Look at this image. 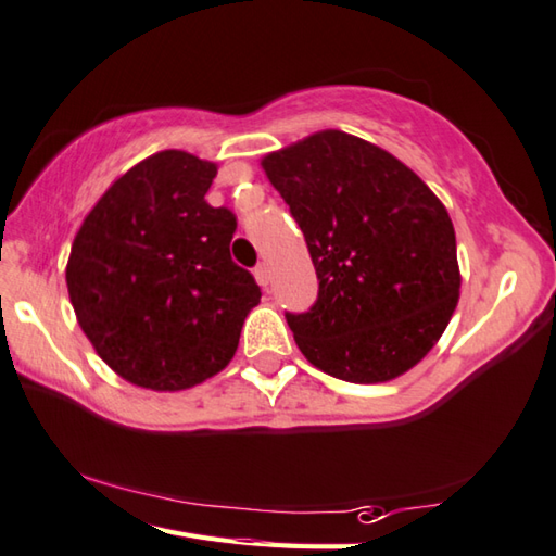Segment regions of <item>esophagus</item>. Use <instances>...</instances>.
<instances>
[{
    "label": "esophagus",
    "mask_w": 556,
    "mask_h": 556,
    "mask_svg": "<svg viewBox=\"0 0 556 556\" xmlns=\"http://www.w3.org/2000/svg\"><path fill=\"white\" fill-rule=\"evenodd\" d=\"M255 279H257L260 287L267 289V285H269V267L267 265H257L255 267Z\"/></svg>",
    "instance_id": "esophagus-1"
}]
</instances>
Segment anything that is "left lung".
Wrapping results in <instances>:
<instances>
[{
  "label": "left lung",
  "mask_w": 556,
  "mask_h": 556,
  "mask_svg": "<svg viewBox=\"0 0 556 556\" xmlns=\"http://www.w3.org/2000/svg\"><path fill=\"white\" fill-rule=\"evenodd\" d=\"M318 275L287 313L313 367L352 383L401 377L435 348L459 301L454 226L430 187L375 143L320 130L262 157Z\"/></svg>",
  "instance_id": "left-lung-1"
}]
</instances>
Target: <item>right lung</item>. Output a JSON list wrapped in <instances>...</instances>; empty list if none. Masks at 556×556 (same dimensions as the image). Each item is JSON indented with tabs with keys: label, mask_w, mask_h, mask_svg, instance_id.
<instances>
[{
	"label": "right lung",
	"mask_w": 556,
	"mask_h": 556,
	"mask_svg": "<svg viewBox=\"0 0 556 556\" xmlns=\"http://www.w3.org/2000/svg\"><path fill=\"white\" fill-rule=\"evenodd\" d=\"M216 163L163 150L79 226L65 279L79 328L118 377L179 391L218 375L262 291L230 260L236 216L204 199Z\"/></svg>",
	"instance_id": "1"
}]
</instances>
